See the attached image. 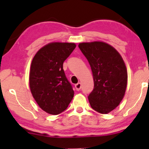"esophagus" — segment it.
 Segmentation results:
<instances>
[{
    "mask_svg": "<svg viewBox=\"0 0 149 149\" xmlns=\"http://www.w3.org/2000/svg\"><path fill=\"white\" fill-rule=\"evenodd\" d=\"M75 88H76V89L77 91H79L81 88V83H77L76 85H75Z\"/></svg>",
    "mask_w": 149,
    "mask_h": 149,
    "instance_id": "obj_1",
    "label": "esophagus"
}]
</instances>
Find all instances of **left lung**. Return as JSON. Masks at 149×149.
<instances>
[{"mask_svg": "<svg viewBox=\"0 0 149 149\" xmlns=\"http://www.w3.org/2000/svg\"><path fill=\"white\" fill-rule=\"evenodd\" d=\"M79 47L93 73L94 87L88 96L89 104L95 111L109 113L118 107L125 95L127 72L123 58L104 42H81Z\"/></svg>", "mask_w": 149, "mask_h": 149, "instance_id": "1", "label": "left lung"}]
</instances>
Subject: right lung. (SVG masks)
Returning a JSON list of instances; mask_svg holds the SVG:
<instances>
[{
    "instance_id": "right-lung-1",
    "label": "right lung",
    "mask_w": 149,
    "mask_h": 149,
    "mask_svg": "<svg viewBox=\"0 0 149 149\" xmlns=\"http://www.w3.org/2000/svg\"><path fill=\"white\" fill-rule=\"evenodd\" d=\"M75 47L74 43L51 42L38 50L32 61L30 91L40 109L51 115L64 111L74 97L63 63Z\"/></svg>"
}]
</instances>
